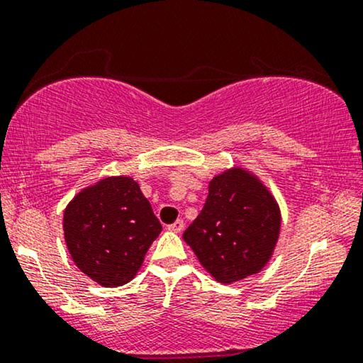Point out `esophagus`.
Listing matches in <instances>:
<instances>
[{"label":"esophagus","mask_w":363,"mask_h":363,"mask_svg":"<svg viewBox=\"0 0 363 363\" xmlns=\"http://www.w3.org/2000/svg\"><path fill=\"white\" fill-rule=\"evenodd\" d=\"M167 230L172 233H180L183 230V220H177L175 223H172V225H168Z\"/></svg>","instance_id":"esophagus-1"}]
</instances>
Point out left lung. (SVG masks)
Masks as SVG:
<instances>
[{"mask_svg":"<svg viewBox=\"0 0 363 363\" xmlns=\"http://www.w3.org/2000/svg\"><path fill=\"white\" fill-rule=\"evenodd\" d=\"M279 228L271 193L247 172L233 168L210 182L205 206L183 240L216 281L230 284L264 267Z\"/></svg>","mask_w":363,"mask_h":363,"instance_id":"left-lung-1","label":"left lung"}]
</instances>
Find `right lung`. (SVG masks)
Masks as SVG:
<instances>
[{
	"label": "right lung",
	"mask_w": 363,
	"mask_h": 363,
	"mask_svg": "<svg viewBox=\"0 0 363 363\" xmlns=\"http://www.w3.org/2000/svg\"><path fill=\"white\" fill-rule=\"evenodd\" d=\"M160 231L150 203L128 177L104 178L79 193L64 211V236L74 262L106 287L135 276Z\"/></svg>",
	"instance_id": "obj_1"
}]
</instances>
